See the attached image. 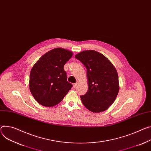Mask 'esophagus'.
<instances>
[{"instance_id":"obj_1","label":"esophagus","mask_w":151,"mask_h":151,"mask_svg":"<svg viewBox=\"0 0 151 151\" xmlns=\"http://www.w3.org/2000/svg\"><path fill=\"white\" fill-rule=\"evenodd\" d=\"M78 84V82H76V83H75L74 84H73V87L75 88L76 86H77V85Z\"/></svg>"}]
</instances>
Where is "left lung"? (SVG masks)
I'll return each instance as SVG.
<instances>
[{
  "label": "left lung",
  "instance_id": "1",
  "mask_svg": "<svg viewBox=\"0 0 151 151\" xmlns=\"http://www.w3.org/2000/svg\"><path fill=\"white\" fill-rule=\"evenodd\" d=\"M75 58L87 68L88 91L81 96L83 105L91 112H102L109 108L119 91L117 72L113 64L102 53L84 50Z\"/></svg>",
  "mask_w": 151,
  "mask_h": 151
}]
</instances>
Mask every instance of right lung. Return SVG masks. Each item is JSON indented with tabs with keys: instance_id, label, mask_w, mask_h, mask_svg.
I'll use <instances>...</instances> for the list:
<instances>
[{
	"instance_id": "right-lung-1",
	"label": "right lung",
	"mask_w": 151,
	"mask_h": 151,
	"mask_svg": "<svg viewBox=\"0 0 151 151\" xmlns=\"http://www.w3.org/2000/svg\"><path fill=\"white\" fill-rule=\"evenodd\" d=\"M73 53L55 48L41 57L34 65L29 75V89L34 99L45 106L60 103L68 92L72 84L67 81L64 65Z\"/></svg>"
}]
</instances>
